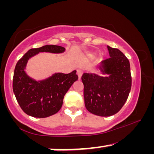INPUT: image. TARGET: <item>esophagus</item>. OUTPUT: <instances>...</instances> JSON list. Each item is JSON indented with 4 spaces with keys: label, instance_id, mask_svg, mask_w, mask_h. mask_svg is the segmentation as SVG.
Instances as JSON below:
<instances>
[{
    "label": "esophagus",
    "instance_id": "obj_1",
    "mask_svg": "<svg viewBox=\"0 0 154 154\" xmlns=\"http://www.w3.org/2000/svg\"><path fill=\"white\" fill-rule=\"evenodd\" d=\"M77 75H78L79 78H80L82 76V74H83V70L80 69V68H78V69H77Z\"/></svg>",
    "mask_w": 154,
    "mask_h": 154
}]
</instances>
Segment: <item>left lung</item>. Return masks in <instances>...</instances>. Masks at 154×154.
Returning <instances> with one entry per match:
<instances>
[{"label": "left lung", "mask_w": 154, "mask_h": 154, "mask_svg": "<svg viewBox=\"0 0 154 154\" xmlns=\"http://www.w3.org/2000/svg\"><path fill=\"white\" fill-rule=\"evenodd\" d=\"M107 48L110 57L100 63L99 69L108 77L84 73L81 77L86 109L103 117L113 116L122 108L132 85L128 59L117 48Z\"/></svg>", "instance_id": "obj_1"}]
</instances>
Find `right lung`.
I'll use <instances>...</instances> for the list:
<instances>
[{
    "instance_id": "add662e5",
    "label": "right lung",
    "mask_w": 154,
    "mask_h": 154,
    "mask_svg": "<svg viewBox=\"0 0 154 154\" xmlns=\"http://www.w3.org/2000/svg\"><path fill=\"white\" fill-rule=\"evenodd\" d=\"M65 48L58 45H45L29 50L18 61L14 71L12 88L21 109L28 116L46 118L58 112L63 106L65 94L78 80L77 71L69 74L55 73L48 78L35 80L25 72L29 59L38 53L61 54Z\"/></svg>"
}]
</instances>
